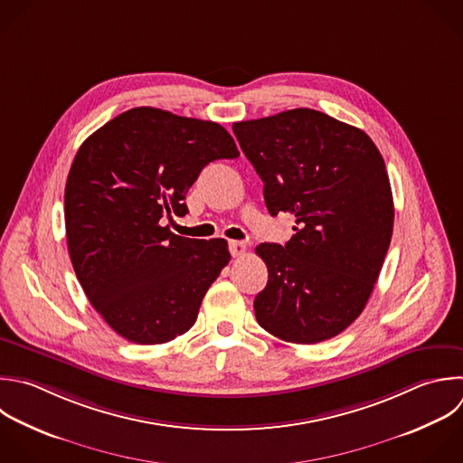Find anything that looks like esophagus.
I'll list each match as a JSON object with an SVG mask.
<instances>
[{
  "label": "esophagus",
  "instance_id": "esophagus-1",
  "mask_svg": "<svg viewBox=\"0 0 463 463\" xmlns=\"http://www.w3.org/2000/svg\"><path fill=\"white\" fill-rule=\"evenodd\" d=\"M228 246H230V253L233 257H241L246 253V242H242V241H230Z\"/></svg>",
  "mask_w": 463,
  "mask_h": 463
}]
</instances>
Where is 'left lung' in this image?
Segmentation results:
<instances>
[{
	"mask_svg": "<svg viewBox=\"0 0 463 463\" xmlns=\"http://www.w3.org/2000/svg\"><path fill=\"white\" fill-rule=\"evenodd\" d=\"M264 183L268 212L295 215L284 244H259L268 284L257 322L293 344L342 333L365 307L394 221L385 163L371 137L311 109L233 123Z\"/></svg>",
	"mask_w": 463,
	"mask_h": 463,
	"instance_id": "obj_1",
	"label": "left lung"
}]
</instances>
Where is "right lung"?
<instances>
[{"instance_id":"1","label":"right lung","mask_w":463,"mask_h":463,"mask_svg":"<svg viewBox=\"0 0 463 463\" xmlns=\"http://www.w3.org/2000/svg\"><path fill=\"white\" fill-rule=\"evenodd\" d=\"M213 121L139 107L96 130L65 186L69 253L96 311L123 338L165 344L186 333L230 262L224 239H186L163 226L186 215V194L215 159H235Z\"/></svg>"}]
</instances>
